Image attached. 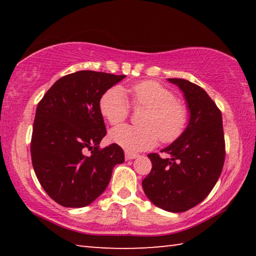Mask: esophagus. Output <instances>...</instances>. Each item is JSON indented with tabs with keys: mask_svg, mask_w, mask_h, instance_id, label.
I'll return each instance as SVG.
<instances>
[{
	"mask_svg": "<svg viewBox=\"0 0 256 256\" xmlns=\"http://www.w3.org/2000/svg\"><path fill=\"white\" fill-rule=\"evenodd\" d=\"M138 154H133V152H125V159L126 160H132V159H136V158H138Z\"/></svg>",
	"mask_w": 256,
	"mask_h": 256,
	"instance_id": "1",
	"label": "esophagus"
}]
</instances>
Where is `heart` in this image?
<instances>
[{
  "mask_svg": "<svg viewBox=\"0 0 256 256\" xmlns=\"http://www.w3.org/2000/svg\"><path fill=\"white\" fill-rule=\"evenodd\" d=\"M132 94L134 107H144L142 125H120L112 130L110 138L116 144L130 151L150 149L159 140L170 144L185 131L188 123V110L174 94L152 80L140 81L125 90ZM125 92L120 86L108 89L99 102L102 115L110 125H118L128 118L130 105Z\"/></svg>",
  "mask_w": 256,
  "mask_h": 256,
  "instance_id": "obj_1",
  "label": "heart"
}]
</instances>
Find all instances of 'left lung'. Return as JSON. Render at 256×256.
<instances>
[{"mask_svg":"<svg viewBox=\"0 0 256 256\" xmlns=\"http://www.w3.org/2000/svg\"><path fill=\"white\" fill-rule=\"evenodd\" d=\"M183 92L190 120L183 134L162 152L149 154L152 162L142 188L154 206L170 212H184L209 196L224 162L222 112L201 86L184 79H168Z\"/></svg>","mask_w":256,"mask_h":256,"instance_id":"1","label":"left lung"}]
</instances>
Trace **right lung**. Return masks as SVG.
<instances>
[{"instance_id":"right-lung-1","label":"right lung","mask_w":256,"mask_h":256,"mask_svg":"<svg viewBox=\"0 0 256 256\" xmlns=\"http://www.w3.org/2000/svg\"><path fill=\"white\" fill-rule=\"evenodd\" d=\"M124 78L78 71L56 81L38 104L30 146L32 167L58 204L89 206L106 190L115 164L124 162L118 144L99 148L107 132L99 102Z\"/></svg>"}]
</instances>
